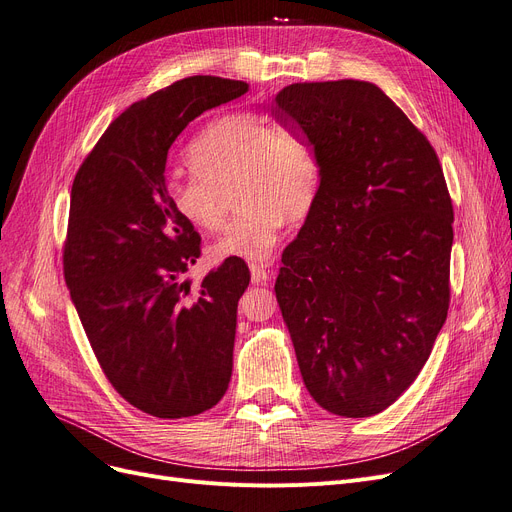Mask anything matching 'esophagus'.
Here are the masks:
<instances>
[{
    "label": "esophagus",
    "mask_w": 512,
    "mask_h": 512,
    "mask_svg": "<svg viewBox=\"0 0 512 512\" xmlns=\"http://www.w3.org/2000/svg\"><path fill=\"white\" fill-rule=\"evenodd\" d=\"M271 267L273 264H250V275H252V283H267L269 275H271Z\"/></svg>",
    "instance_id": "34e87169"
}]
</instances>
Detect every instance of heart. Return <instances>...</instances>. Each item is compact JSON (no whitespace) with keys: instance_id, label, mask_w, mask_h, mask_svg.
Returning a JSON list of instances; mask_svg holds the SVG:
<instances>
[{"instance_id":"obj_1","label":"heart","mask_w":512,"mask_h":512,"mask_svg":"<svg viewBox=\"0 0 512 512\" xmlns=\"http://www.w3.org/2000/svg\"><path fill=\"white\" fill-rule=\"evenodd\" d=\"M191 174L168 178L174 212L199 231H216L235 191L241 212L210 245L212 260L269 258L285 216L300 220L315 206L321 161L300 134L258 113L216 117L189 145Z\"/></svg>"}]
</instances>
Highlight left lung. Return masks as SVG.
<instances>
[{
	"instance_id": "left-lung-1",
	"label": "left lung",
	"mask_w": 512,
	"mask_h": 512,
	"mask_svg": "<svg viewBox=\"0 0 512 512\" xmlns=\"http://www.w3.org/2000/svg\"><path fill=\"white\" fill-rule=\"evenodd\" d=\"M273 117L321 161L277 302L306 391L344 418L407 391L447 319L454 208L426 136L376 84H292Z\"/></svg>"
}]
</instances>
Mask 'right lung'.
Listing matches in <instances>:
<instances>
[{
    "label": "right lung",
    "instance_id": "add662e5",
    "mask_svg": "<svg viewBox=\"0 0 512 512\" xmlns=\"http://www.w3.org/2000/svg\"><path fill=\"white\" fill-rule=\"evenodd\" d=\"M248 92L237 79H180L121 113L81 163L71 189L65 281L92 351L140 412L189 418L214 407L233 374L243 260L178 281L199 235L170 203L172 142L203 111Z\"/></svg>",
    "mask_w": 512,
    "mask_h": 512
}]
</instances>
